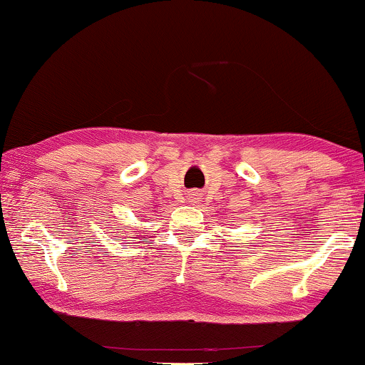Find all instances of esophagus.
Here are the masks:
<instances>
[{
    "label": "esophagus",
    "instance_id": "obj_1",
    "mask_svg": "<svg viewBox=\"0 0 365 365\" xmlns=\"http://www.w3.org/2000/svg\"><path fill=\"white\" fill-rule=\"evenodd\" d=\"M192 195H194V194H192ZM190 200H194V199H190Z\"/></svg>",
    "mask_w": 365,
    "mask_h": 365
}]
</instances>
